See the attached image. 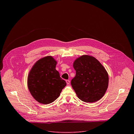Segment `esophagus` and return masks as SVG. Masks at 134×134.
Wrapping results in <instances>:
<instances>
[{"label":"esophagus","instance_id":"obj_1","mask_svg":"<svg viewBox=\"0 0 134 134\" xmlns=\"http://www.w3.org/2000/svg\"><path fill=\"white\" fill-rule=\"evenodd\" d=\"M66 83L67 85H69L70 83V81L69 80H66Z\"/></svg>","mask_w":134,"mask_h":134}]
</instances>
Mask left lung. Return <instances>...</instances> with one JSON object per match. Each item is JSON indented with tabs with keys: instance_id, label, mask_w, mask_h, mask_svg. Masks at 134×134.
Listing matches in <instances>:
<instances>
[{
	"instance_id": "obj_1",
	"label": "left lung",
	"mask_w": 134,
	"mask_h": 134,
	"mask_svg": "<svg viewBox=\"0 0 134 134\" xmlns=\"http://www.w3.org/2000/svg\"><path fill=\"white\" fill-rule=\"evenodd\" d=\"M76 70L71 85L77 97L85 102L100 100L108 87V74L102 65L94 57L83 55L73 63Z\"/></svg>"
}]
</instances>
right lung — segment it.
Segmentation results:
<instances>
[{
	"label": "right lung",
	"instance_id": "add662e5",
	"mask_svg": "<svg viewBox=\"0 0 134 134\" xmlns=\"http://www.w3.org/2000/svg\"><path fill=\"white\" fill-rule=\"evenodd\" d=\"M56 64L52 56H47L37 60L29 72L28 88L34 99L40 103L53 102L66 85L55 69Z\"/></svg>",
	"mask_w": 134,
	"mask_h": 134
}]
</instances>
